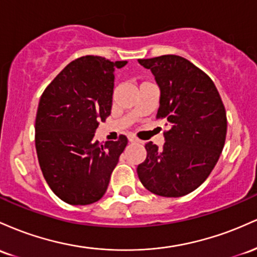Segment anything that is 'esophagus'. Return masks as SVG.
I'll return each instance as SVG.
<instances>
[{
	"instance_id": "esophagus-1",
	"label": "esophagus",
	"mask_w": 257,
	"mask_h": 257,
	"mask_svg": "<svg viewBox=\"0 0 257 257\" xmlns=\"http://www.w3.org/2000/svg\"><path fill=\"white\" fill-rule=\"evenodd\" d=\"M128 141L131 143H137V142H140V140H138V138L136 137V136H134V135H130L128 136Z\"/></svg>"
}]
</instances>
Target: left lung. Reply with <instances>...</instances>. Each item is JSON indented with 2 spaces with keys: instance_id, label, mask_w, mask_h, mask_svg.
<instances>
[{
  "instance_id": "left-lung-1",
  "label": "left lung",
  "mask_w": 257,
  "mask_h": 257,
  "mask_svg": "<svg viewBox=\"0 0 257 257\" xmlns=\"http://www.w3.org/2000/svg\"><path fill=\"white\" fill-rule=\"evenodd\" d=\"M151 69L160 87L157 119H166L165 143L146 144L137 167L149 192L178 198L197 189L214 169L227 134L226 109L215 83L203 70L175 54L138 59Z\"/></svg>"
}]
</instances>
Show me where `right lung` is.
I'll use <instances>...</instances> for the list:
<instances>
[{
  "label": "right lung",
  "mask_w": 257,
  "mask_h": 257,
  "mask_svg": "<svg viewBox=\"0 0 257 257\" xmlns=\"http://www.w3.org/2000/svg\"><path fill=\"white\" fill-rule=\"evenodd\" d=\"M127 62L83 56L63 69L43 91L35 121L41 171L57 197L88 205L104 195L127 137L104 144L94 140L99 121L110 115L114 69Z\"/></svg>",
  "instance_id": "obj_1"
}]
</instances>
